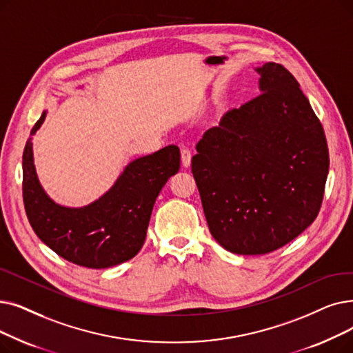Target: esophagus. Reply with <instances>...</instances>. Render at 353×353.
I'll return each mask as SVG.
<instances>
[{"instance_id":"esophagus-1","label":"esophagus","mask_w":353,"mask_h":353,"mask_svg":"<svg viewBox=\"0 0 353 353\" xmlns=\"http://www.w3.org/2000/svg\"><path fill=\"white\" fill-rule=\"evenodd\" d=\"M181 164L183 167H189L190 161H192V151L186 147H181Z\"/></svg>"}]
</instances>
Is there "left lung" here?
<instances>
[{"label": "left lung", "instance_id": "left-lung-1", "mask_svg": "<svg viewBox=\"0 0 353 353\" xmlns=\"http://www.w3.org/2000/svg\"><path fill=\"white\" fill-rule=\"evenodd\" d=\"M255 72L261 95L226 112L192 159L209 231L239 255L275 251L309 228L329 173L323 127L294 76L272 62Z\"/></svg>", "mask_w": 353, "mask_h": 353}]
</instances>
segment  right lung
<instances>
[{
	"mask_svg": "<svg viewBox=\"0 0 353 353\" xmlns=\"http://www.w3.org/2000/svg\"><path fill=\"white\" fill-rule=\"evenodd\" d=\"M46 115L43 111L23 152V199L33 231L73 264L101 270L128 261L143 247L159 193L179 172V147L167 145L130 161L111 189L89 205L63 206L46 193L34 165L33 135Z\"/></svg>",
	"mask_w": 353,
	"mask_h": 353,
	"instance_id": "obj_1",
	"label": "right lung"
}]
</instances>
